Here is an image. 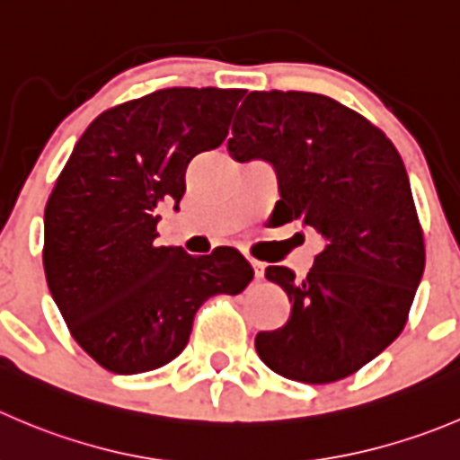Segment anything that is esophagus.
Here are the masks:
<instances>
[{"label": "esophagus", "instance_id": "1", "mask_svg": "<svg viewBox=\"0 0 460 460\" xmlns=\"http://www.w3.org/2000/svg\"><path fill=\"white\" fill-rule=\"evenodd\" d=\"M249 262H252L253 274H256V279H262V274H265V262L256 261V258H249Z\"/></svg>", "mask_w": 460, "mask_h": 460}]
</instances>
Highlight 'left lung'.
Wrapping results in <instances>:
<instances>
[{
	"mask_svg": "<svg viewBox=\"0 0 460 460\" xmlns=\"http://www.w3.org/2000/svg\"><path fill=\"white\" fill-rule=\"evenodd\" d=\"M231 132V157L274 166L280 222L301 220L325 243L305 279L265 270L292 310L256 334L258 358L305 385L353 376L402 332L425 271L402 157L362 114L310 92H252Z\"/></svg>",
	"mask_w": 460,
	"mask_h": 460,
	"instance_id": "left-lung-1",
	"label": "left lung"
}]
</instances>
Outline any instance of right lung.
Segmentation results:
<instances>
[{
  "label": "right lung",
  "instance_id": "add662e5",
  "mask_svg": "<svg viewBox=\"0 0 460 460\" xmlns=\"http://www.w3.org/2000/svg\"><path fill=\"white\" fill-rule=\"evenodd\" d=\"M244 89L171 87L89 123L44 208L49 289L80 349L119 376L172 362L195 312L240 294L253 270L240 252L190 256L159 247V208L186 190V168L229 135Z\"/></svg>",
  "mask_w": 460,
  "mask_h": 460
}]
</instances>
